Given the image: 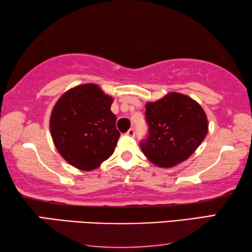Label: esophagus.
<instances>
[{
	"mask_svg": "<svg viewBox=\"0 0 252 252\" xmlns=\"http://www.w3.org/2000/svg\"><path fill=\"white\" fill-rule=\"evenodd\" d=\"M126 135L132 136V138H133V136L135 135V130L133 129V127H131V129L127 130V132H126Z\"/></svg>",
	"mask_w": 252,
	"mask_h": 252,
	"instance_id": "1",
	"label": "esophagus"
}]
</instances>
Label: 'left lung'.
Wrapping results in <instances>:
<instances>
[{
	"mask_svg": "<svg viewBox=\"0 0 252 252\" xmlns=\"http://www.w3.org/2000/svg\"><path fill=\"white\" fill-rule=\"evenodd\" d=\"M148 135L140 148L152 163L171 168L187 160L208 132V120L201 106L180 93H169L146 105Z\"/></svg>",
	"mask_w": 252,
	"mask_h": 252,
	"instance_id": "obj_1",
	"label": "left lung"
}]
</instances>
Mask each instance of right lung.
<instances>
[{
  "label": "right lung",
  "instance_id": "right-lung-1",
  "mask_svg": "<svg viewBox=\"0 0 252 252\" xmlns=\"http://www.w3.org/2000/svg\"><path fill=\"white\" fill-rule=\"evenodd\" d=\"M112 97L95 84H83L65 92L50 119L53 142L64 160L83 171L100 167L114 152L120 132L110 110Z\"/></svg>",
  "mask_w": 252,
  "mask_h": 252
}]
</instances>
